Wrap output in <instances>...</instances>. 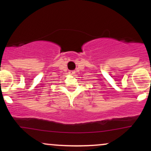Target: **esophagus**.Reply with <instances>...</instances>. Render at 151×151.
I'll return each mask as SVG.
<instances>
[{
  "label": "esophagus",
  "mask_w": 151,
  "mask_h": 151,
  "mask_svg": "<svg viewBox=\"0 0 151 151\" xmlns=\"http://www.w3.org/2000/svg\"><path fill=\"white\" fill-rule=\"evenodd\" d=\"M69 74H70V75H73V74H75V72H74V71H70V72H69Z\"/></svg>",
  "instance_id": "1"
}]
</instances>
